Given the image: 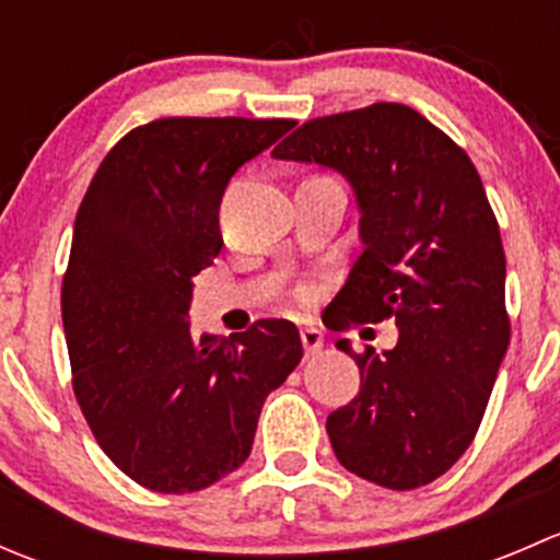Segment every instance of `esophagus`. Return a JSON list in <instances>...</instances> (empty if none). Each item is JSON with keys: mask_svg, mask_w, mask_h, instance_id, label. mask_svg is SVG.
<instances>
[{"mask_svg": "<svg viewBox=\"0 0 560 560\" xmlns=\"http://www.w3.org/2000/svg\"><path fill=\"white\" fill-rule=\"evenodd\" d=\"M301 341H303V349H306V354H319L322 347H325V336H322V330H316L312 325L303 327Z\"/></svg>", "mask_w": 560, "mask_h": 560, "instance_id": "1", "label": "esophagus"}]
</instances>
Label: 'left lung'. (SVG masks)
<instances>
[{
	"label": "left lung",
	"instance_id": "left-lung-1",
	"mask_svg": "<svg viewBox=\"0 0 560 560\" xmlns=\"http://www.w3.org/2000/svg\"><path fill=\"white\" fill-rule=\"evenodd\" d=\"M273 156L341 173L358 200L363 252L332 301L336 327H398L382 354L336 341L360 393L327 417L332 453L382 488H422L474 442L510 347L504 246L477 167L398 103L306 121Z\"/></svg>",
	"mask_w": 560,
	"mask_h": 560
}]
</instances>
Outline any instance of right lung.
<instances>
[{"mask_svg":"<svg viewBox=\"0 0 560 560\" xmlns=\"http://www.w3.org/2000/svg\"><path fill=\"white\" fill-rule=\"evenodd\" d=\"M287 118H160L124 135L78 208L61 319L72 389L105 455L143 488L195 493L252 453L265 398L303 358L287 319L191 336V279L222 252L230 178Z\"/></svg>","mask_w":560,"mask_h":560,"instance_id":"add662e5","label":"right lung"}]
</instances>
